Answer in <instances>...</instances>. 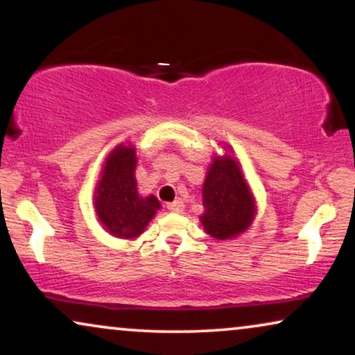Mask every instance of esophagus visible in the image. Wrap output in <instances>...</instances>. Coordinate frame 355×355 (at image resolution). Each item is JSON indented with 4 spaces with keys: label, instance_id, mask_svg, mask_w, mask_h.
Here are the masks:
<instances>
[{
    "label": "esophagus",
    "instance_id": "34e87169",
    "mask_svg": "<svg viewBox=\"0 0 355 355\" xmlns=\"http://www.w3.org/2000/svg\"><path fill=\"white\" fill-rule=\"evenodd\" d=\"M166 208H168L169 211H176V213H179V211L184 210V202H182V200H174V202H171V203H168Z\"/></svg>",
    "mask_w": 355,
    "mask_h": 355
}]
</instances>
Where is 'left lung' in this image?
I'll list each match as a JSON object with an SVG mask.
<instances>
[{"instance_id":"1","label":"left lung","mask_w":355,"mask_h":355,"mask_svg":"<svg viewBox=\"0 0 355 355\" xmlns=\"http://www.w3.org/2000/svg\"><path fill=\"white\" fill-rule=\"evenodd\" d=\"M203 230L215 239H232L252 225L255 200L239 162L231 155L215 157L202 189Z\"/></svg>"}]
</instances>
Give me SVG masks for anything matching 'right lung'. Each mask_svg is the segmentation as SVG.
<instances>
[{
    "label": "right lung",
    "mask_w": 355,
    "mask_h": 355,
    "mask_svg": "<svg viewBox=\"0 0 355 355\" xmlns=\"http://www.w3.org/2000/svg\"><path fill=\"white\" fill-rule=\"evenodd\" d=\"M135 164L132 145H118L106 158L95 191L98 220L110 234L121 239L139 237L162 207L155 196H139Z\"/></svg>",
    "instance_id": "right-lung-1"
}]
</instances>
